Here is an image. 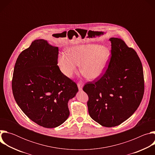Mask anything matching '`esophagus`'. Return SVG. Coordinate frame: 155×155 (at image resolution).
Instances as JSON below:
<instances>
[{
    "label": "esophagus",
    "instance_id": "34e87169",
    "mask_svg": "<svg viewBox=\"0 0 155 155\" xmlns=\"http://www.w3.org/2000/svg\"><path fill=\"white\" fill-rule=\"evenodd\" d=\"M77 85H78V90H81L82 88H83V83L81 81H79L78 83H77Z\"/></svg>",
    "mask_w": 155,
    "mask_h": 155
}]
</instances>
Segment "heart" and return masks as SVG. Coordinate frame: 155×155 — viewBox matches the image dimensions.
Returning a JSON list of instances; mask_svg holds the SVG:
<instances>
[{
    "label": "heart",
    "instance_id": "1",
    "mask_svg": "<svg viewBox=\"0 0 155 155\" xmlns=\"http://www.w3.org/2000/svg\"><path fill=\"white\" fill-rule=\"evenodd\" d=\"M111 57V52L105 47L96 44L76 45L69 50V53L59 54L58 63L61 72L71 77L81 65V72L89 80L100 77L105 72Z\"/></svg>",
    "mask_w": 155,
    "mask_h": 155
}]
</instances>
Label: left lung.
Returning a JSON list of instances; mask_svg holds the SVG:
<instances>
[{
    "label": "left lung",
    "instance_id": "left-lung-1",
    "mask_svg": "<svg viewBox=\"0 0 155 155\" xmlns=\"http://www.w3.org/2000/svg\"><path fill=\"white\" fill-rule=\"evenodd\" d=\"M111 57L99 78L86 83L88 112L105 127H114L128 119L139 107L144 94L142 62L136 51L120 38H110Z\"/></svg>",
    "mask_w": 155,
    "mask_h": 155
}]
</instances>
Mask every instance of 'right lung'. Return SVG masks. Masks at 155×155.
Listing matches in <instances>:
<instances>
[{"label":"right lung","mask_w":155,"mask_h":155,"mask_svg":"<svg viewBox=\"0 0 155 155\" xmlns=\"http://www.w3.org/2000/svg\"><path fill=\"white\" fill-rule=\"evenodd\" d=\"M59 50L44 40H35L22 51L12 81L15 101L32 121L47 128L62 124L69 116L68 103L77 84L58 65Z\"/></svg>","instance_id":"add662e5"}]
</instances>
